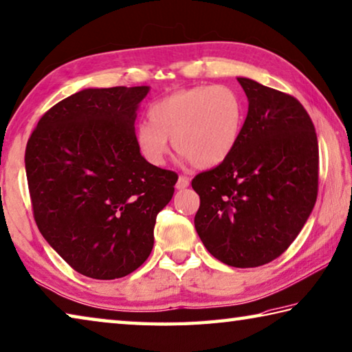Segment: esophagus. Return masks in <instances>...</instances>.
<instances>
[{
  "mask_svg": "<svg viewBox=\"0 0 352 352\" xmlns=\"http://www.w3.org/2000/svg\"><path fill=\"white\" fill-rule=\"evenodd\" d=\"M189 186V177H186V175H180L178 177V182H177V189H186Z\"/></svg>",
  "mask_w": 352,
  "mask_h": 352,
  "instance_id": "34e87169",
  "label": "esophagus"
}]
</instances>
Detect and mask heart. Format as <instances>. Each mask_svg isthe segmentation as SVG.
I'll return each instance as SVG.
<instances>
[{"instance_id": "1", "label": "heart", "mask_w": 352, "mask_h": 352, "mask_svg": "<svg viewBox=\"0 0 352 352\" xmlns=\"http://www.w3.org/2000/svg\"><path fill=\"white\" fill-rule=\"evenodd\" d=\"M151 121L137 126V143L151 164L162 166L174 148L197 168L209 169L229 158L245 126V103L228 86L180 89L149 109Z\"/></svg>"}]
</instances>
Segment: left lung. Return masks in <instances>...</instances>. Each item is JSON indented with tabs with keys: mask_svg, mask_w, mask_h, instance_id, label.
<instances>
[{
	"mask_svg": "<svg viewBox=\"0 0 352 352\" xmlns=\"http://www.w3.org/2000/svg\"><path fill=\"white\" fill-rule=\"evenodd\" d=\"M249 107L237 148L194 177L195 229L217 260L257 267L302 231L318 192L316 127L292 95L237 78Z\"/></svg>",
	"mask_w": 352,
	"mask_h": 352,
	"instance_id": "obj_1",
	"label": "left lung"
}]
</instances>
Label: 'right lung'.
Returning <instances> with one entry per match:
<instances>
[{"label":"right lung","instance_id":"obj_1","mask_svg":"<svg viewBox=\"0 0 352 352\" xmlns=\"http://www.w3.org/2000/svg\"><path fill=\"white\" fill-rule=\"evenodd\" d=\"M148 86L85 89L50 107L25 146V175L43 237L70 267L124 277L154 246L175 172L140 154L135 118Z\"/></svg>","mask_w":352,"mask_h":352}]
</instances>
